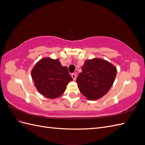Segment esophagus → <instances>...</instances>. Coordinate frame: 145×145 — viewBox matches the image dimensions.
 Here are the masks:
<instances>
[{
    "mask_svg": "<svg viewBox=\"0 0 145 145\" xmlns=\"http://www.w3.org/2000/svg\"><path fill=\"white\" fill-rule=\"evenodd\" d=\"M71 76H72V77L74 80H76V78H77V75H76V74L75 73L72 74H71Z\"/></svg>",
    "mask_w": 145,
    "mask_h": 145,
    "instance_id": "obj_1",
    "label": "esophagus"
}]
</instances>
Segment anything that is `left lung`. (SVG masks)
Returning <instances> with one entry per match:
<instances>
[{
	"instance_id": "left-lung-1",
	"label": "left lung",
	"mask_w": 145,
	"mask_h": 145,
	"mask_svg": "<svg viewBox=\"0 0 145 145\" xmlns=\"http://www.w3.org/2000/svg\"><path fill=\"white\" fill-rule=\"evenodd\" d=\"M76 82L80 93L90 100H97L110 89L117 74L116 68L108 61L94 58L87 60Z\"/></svg>"
}]
</instances>
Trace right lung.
Masks as SVG:
<instances>
[{
  "instance_id": "right-lung-1",
  "label": "right lung",
  "mask_w": 145,
  "mask_h": 145,
  "mask_svg": "<svg viewBox=\"0 0 145 145\" xmlns=\"http://www.w3.org/2000/svg\"><path fill=\"white\" fill-rule=\"evenodd\" d=\"M31 77L39 93L48 99L59 97L72 80L67 67H62L59 59L43 58L35 65Z\"/></svg>"
}]
</instances>
